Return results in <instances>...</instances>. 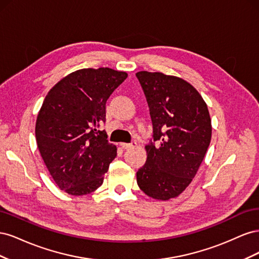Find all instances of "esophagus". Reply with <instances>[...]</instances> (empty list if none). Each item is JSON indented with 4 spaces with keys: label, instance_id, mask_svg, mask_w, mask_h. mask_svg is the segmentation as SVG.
<instances>
[{
    "label": "esophagus",
    "instance_id": "esophagus-1",
    "mask_svg": "<svg viewBox=\"0 0 259 259\" xmlns=\"http://www.w3.org/2000/svg\"><path fill=\"white\" fill-rule=\"evenodd\" d=\"M136 145H137V144H136V142H132V143H130V144H124V143L120 144V146H121L123 149H131V148H134Z\"/></svg>",
    "mask_w": 259,
    "mask_h": 259
}]
</instances>
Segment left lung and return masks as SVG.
Listing matches in <instances>:
<instances>
[{
    "mask_svg": "<svg viewBox=\"0 0 259 259\" xmlns=\"http://www.w3.org/2000/svg\"><path fill=\"white\" fill-rule=\"evenodd\" d=\"M136 76L153 128L137 184L149 197L166 201L189 186L204 159L211 137L208 109L199 92L180 77L148 71Z\"/></svg>",
    "mask_w": 259,
    "mask_h": 259,
    "instance_id": "1",
    "label": "left lung"
}]
</instances>
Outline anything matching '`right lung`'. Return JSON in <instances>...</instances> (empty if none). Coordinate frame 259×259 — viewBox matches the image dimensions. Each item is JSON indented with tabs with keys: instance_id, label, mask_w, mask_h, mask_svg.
<instances>
[{
	"instance_id": "right-lung-1",
	"label": "right lung",
	"mask_w": 259,
	"mask_h": 259,
	"mask_svg": "<svg viewBox=\"0 0 259 259\" xmlns=\"http://www.w3.org/2000/svg\"><path fill=\"white\" fill-rule=\"evenodd\" d=\"M127 73L110 68L81 69L60 80L46 95L35 123L42 159L55 183L71 195L103 185L116 147L98 130L106 103Z\"/></svg>"
}]
</instances>
